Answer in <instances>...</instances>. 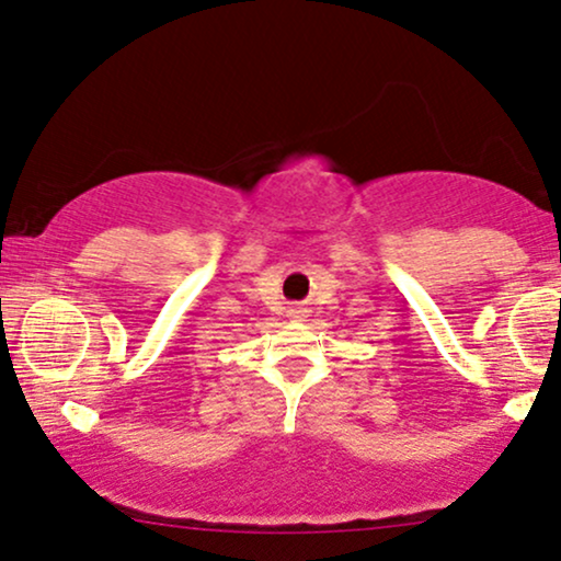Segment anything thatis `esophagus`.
<instances>
[{
  "instance_id": "34e87169",
  "label": "esophagus",
  "mask_w": 561,
  "mask_h": 561,
  "mask_svg": "<svg viewBox=\"0 0 561 561\" xmlns=\"http://www.w3.org/2000/svg\"><path fill=\"white\" fill-rule=\"evenodd\" d=\"M288 314H290V317H296V319H298V317H304V311H301V309H290V311H288Z\"/></svg>"
}]
</instances>
